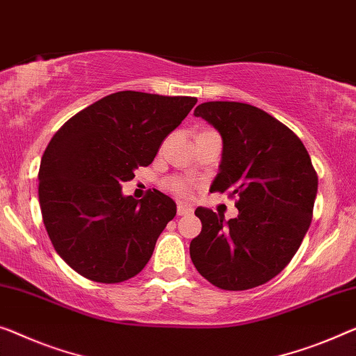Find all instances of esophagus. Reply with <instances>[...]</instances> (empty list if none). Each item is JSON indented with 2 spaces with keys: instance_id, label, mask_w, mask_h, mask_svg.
Returning <instances> with one entry per match:
<instances>
[{
  "instance_id": "obj_1",
  "label": "esophagus",
  "mask_w": 356,
  "mask_h": 356,
  "mask_svg": "<svg viewBox=\"0 0 356 356\" xmlns=\"http://www.w3.org/2000/svg\"><path fill=\"white\" fill-rule=\"evenodd\" d=\"M192 212H193L192 206H188V204H185V203H179L177 204V216H188V214H192Z\"/></svg>"
}]
</instances>
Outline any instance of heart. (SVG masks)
<instances>
[{"instance_id": "1", "label": "heart", "mask_w": 356, "mask_h": 356, "mask_svg": "<svg viewBox=\"0 0 356 356\" xmlns=\"http://www.w3.org/2000/svg\"><path fill=\"white\" fill-rule=\"evenodd\" d=\"M168 187L174 190L176 193H180V195L187 193V190H188L187 182H184V180H180V179H171L168 182Z\"/></svg>"}]
</instances>
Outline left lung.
I'll use <instances>...</instances> for the list:
<instances>
[{
  "instance_id": "8db88e82",
  "label": "left lung",
  "mask_w": 356,
  "mask_h": 356,
  "mask_svg": "<svg viewBox=\"0 0 356 356\" xmlns=\"http://www.w3.org/2000/svg\"><path fill=\"white\" fill-rule=\"evenodd\" d=\"M193 115L222 137L209 190L236 195L238 217L196 208L203 230L190 243V257L217 288H256L291 262L309 230L318 192L310 155L289 127L249 104L204 102Z\"/></svg>"
}]
</instances>
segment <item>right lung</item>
I'll return each instance as SVG.
<instances>
[{
    "label": "right lung",
    "mask_w": 356,
    "mask_h": 356,
    "mask_svg": "<svg viewBox=\"0 0 356 356\" xmlns=\"http://www.w3.org/2000/svg\"><path fill=\"white\" fill-rule=\"evenodd\" d=\"M195 97L121 91L63 124L41 158L42 222L57 254L81 277L121 283L150 261L176 203L158 190L123 195L121 184L148 166Z\"/></svg>",
    "instance_id": "obj_1"
}]
</instances>
